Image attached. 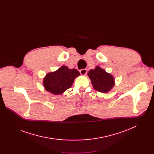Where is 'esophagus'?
<instances>
[{
  "instance_id": "esophagus-1",
  "label": "esophagus",
  "mask_w": 154,
  "mask_h": 154,
  "mask_svg": "<svg viewBox=\"0 0 154 154\" xmlns=\"http://www.w3.org/2000/svg\"><path fill=\"white\" fill-rule=\"evenodd\" d=\"M80 73L82 75H85L87 74V69H82L80 70Z\"/></svg>"
}]
</instances>
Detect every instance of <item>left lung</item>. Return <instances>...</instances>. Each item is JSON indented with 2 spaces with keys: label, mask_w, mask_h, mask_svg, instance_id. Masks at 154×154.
<instances>
[{
  "label": "left lung",
  "mask_w": 154,
  "mask_h": 154,
  "mask_svg": "<svg viewBox=\"0 0 154 154\" xmlns=\"http://www.w3.org/2000/svg\"><path fill=\"white\" fill-rule=\"evenodd\" d=\"M88 75L91 80L94 88L97 91L107 93L115 85L113 77L99 66H96L94 69H91Z\"/></svg>",
  "instance_id": "left-lung-1"
}]
</instances>
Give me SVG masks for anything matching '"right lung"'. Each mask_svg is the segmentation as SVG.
Returning a JSON list of instances; mask_svg holds the SVG:
<instances>
[{
  "label": "right lung",
  "mask_w": 154,
  "mask_h": 154,
  "mask_svg": "<svg viewBox=\"0 0 154 154\" xmlns=\"http://www.w3.org/2000/svg\"><path fill=\"white\" fill-rule=\"evenodd\" d=\"M80 75L75 69H69L62 66L57 71L48 73L44 79L43 85L46 91L53 94H60L70 88L74 79Z\"/></svg>",
  "instance_id": "1"
}]
</instances>
